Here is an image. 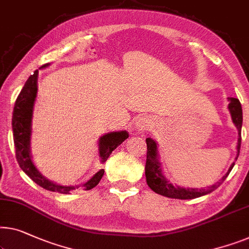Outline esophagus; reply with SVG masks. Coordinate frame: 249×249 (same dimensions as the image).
Wrapping results in <instances>:
<instances>
[{
    "label": "esophagus",
    "mask_w": 249,
    "mask_h": 249,
    "mask_svg": "<svg viewBox=\"0 0 249 249\" xmlns=\"http://www.w3.org/2000/svg\"><path fill=\"white\" fill-rule=\"evenodd\" d=\"M149 122L150 120L147 117H142V118H139L138 120L136 122V128L138 129V130H145L149 127Z\"/></svg>",
    "instance_id": "34e87169"
}]
</instances>
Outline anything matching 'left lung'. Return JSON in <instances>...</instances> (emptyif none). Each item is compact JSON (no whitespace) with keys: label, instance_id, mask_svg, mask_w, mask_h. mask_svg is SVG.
Returning a JSON list of instances; mask_svg holds the SVG:
<instances>
[{"label":"left lung","instance_id":"8db88e82","mask_svg":"<svg viewBox=\"0 0 249 249\" xmlns=\"http://www.w3.org/2000/svg\"><path fill=\"white\" fill-rule=\"evenodd\" d=\"M229 111L231 113V118L233 124H236L237 129H238V145H237V157L239 156L240 150V143H241V124H243V110H241V104L238 99L236 98H229ZM147 158H146V166H145V174H146V181L147 184L150 187L154 192H156L160 196L173 197V199H181V200H189V199H196V197L205 196V194L212 192L220 186L221 183L225 181L227 176L229 175L230 171H231L235 163L231 164L229 167L228 172L223 178L215 183L214 185L207 189H184V187L174 186L171 184L166 178L161 174L160 169V163L157 160V145L153 139L147 138Z\"/></svg>","mask_w":249,"mask_h":249}]
</instances>
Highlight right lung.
<instances>
[{
	"mask_svg": "<svg viewBox=\"0 0 249 249\" xmlns=\"http://www.w3.org/2000/svg\"><path fill=\"white\" fill-rule=\"evenodd\" d=\"M48 66V64L44 65L42 67ZM37 77L38 71H36L34 75L28 78L23 89H21L20 94L18 95L14 103L13 116H12V130H13V140L16 146V157L20 167L35 183L40 185L44 189L53 192H58L63 194L70 193V191L75 190V186H63L56 183L50 182L40 174L36 166L32 163L30 156V132H31V117L32 107L37 94ZM127 131L110 132L101 137L99 142L100 157L102 163H104L111 153L117 147L128 138ZM104 174V169H100L93 178L85 183V190H91L99 184Z\"/></svg>",
	"mask_w": 249,
	"mask_h": 249,
	"instance_id": "obj_1",
	"label": "right lung"
}]
</instances>
